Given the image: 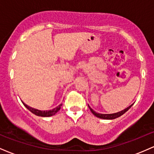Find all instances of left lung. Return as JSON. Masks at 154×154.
Returning <instances> with one entry per match:
<instances>
[{
    "mask_svg": "<svg viewBox=\"0 0 154 154\" xmlns=\"http://www.w3.org/2000/svg\"><path fill=\"white\" fill-rule=\"evenodd\" d=\"M132 106H128L127 109H124V110L119 111V112H117V113H114V114H98V113H96L94 110H93V109H91V107L89 106V109L91 111V112L93 113V114L95 116H97V117L98 118H100V119H116V118L117 117H119L120 116H122V114H125V112H126L127 111H128L129 109H130Z\"/></svg>",
    "mask_w": 154,
    "mask_h": 154,
    "instance_id": "obj_1",
    "label": "left lung"
}]
</instances>
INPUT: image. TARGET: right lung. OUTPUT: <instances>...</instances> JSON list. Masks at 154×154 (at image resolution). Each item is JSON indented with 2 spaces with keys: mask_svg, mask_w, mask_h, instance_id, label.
Instances as JSON below:
<instances>
[{
  "mask_svg": "<svg viewBox=\"0 0 154 154\" xmlns=\"http://www.w3.org/2000/svg\"><path fill=\"white\" fill-rule=\"evenodd\" d=\"M22 103L24 105V106H25L26 109H28V110L30 111L32 113H33V114H35V115H37V116H43V117H48V116H51L54 115L56 113H57L58 111L60 110V109H61V106H62V104H60V105L58 106L57 107L54 108V109H51V110L40 111V110H38V109H33V108H32V107H29V106L26 105V104L24 103V102H22Z\"/></svg>",
  "mask_w": 154,
  "mask_h": 154,
  "instance_id": "add662e5",
  "label": "right lung"
}]
</instances>
